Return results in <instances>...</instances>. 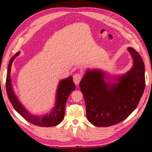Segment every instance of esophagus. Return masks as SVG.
<instances>
[{
    "mask_svg": "<svg viewBox=\"0 0 152 152\" xmlns=\"http://www.w3.org/2000/svg\"><path fill=\"white\" fill-rule=\"evenodd\" d=\"M82 75L80 74V73H76L73 77V82H74V83L77 86L78 84H79V82H80L81 79H82Z\"/></svg>",
    "mask_w": 152,
    "mask_h": 152,
    "instance_id": "34e87169",
    "label": "esophagus"
}]
</instances>
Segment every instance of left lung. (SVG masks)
I'll list each match as a JSON object with an SVG mask.
<instances>
[{"label":"left lung","mask_w":152,"mask_h":152,"mask_svg":"<svg viewBox=\"0 0 152 152\" xmlns=\"http://www.w3.org/2000/svg\"><path fill=\"white\" fill-rule=\"evenodd\" d=\"M133 66L124 74L110 77L100 69L87 68L80 82L87 120L96 127L121 122L134 111L145 87V65L139 53L127 48Z\"/></svg>","instance_id":"8db88e82"}]
</instances>
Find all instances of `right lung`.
<instances>
[{
	"mask_svg": "<svg viewBox=\"0 0 152 152\" xmlns=\"http://www.w3.org/2000/svg\"><path fill=\"white\" fill-rule=\"evenodd\" d=\"M20 52L15 54L11 58L7 67L6 77V91L9 99L16 111L19 113L26 121L40 127H53L60 124L64 118L65 112V104L69 95L75 89V85L73 83L72 77L59 81L56 93L54 107L49 113L42 115H35L27 110L21 104L16 96L11 83V70L12 62L18 56Z\"/></svg>",
	"mask_w": 152,
	"mask_h": 152,
	"instance_id": "right-lung-1",
	"label": "right lung"
}]
</instances>
